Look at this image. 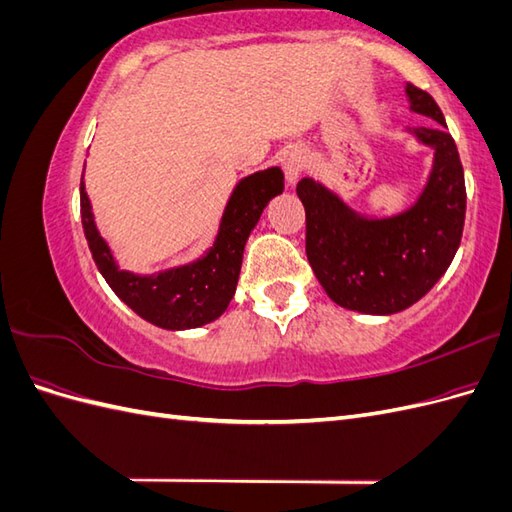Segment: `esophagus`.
Instances as JSON below:
<instances>
[{"mask_svg": "<svg viewBox=\"0 0 512 512\" xmlns=\"http://www.w3.org/2000/svg\"><path fill=\"white\" fill-rule=\"evenodd\" d=\"M303 168H305V156H303V151H301V149L288 151L286 158H284V175H286L288 185L297 183L299 175L303 173Z\"/></svg>", "mask_w": 512, "mask_h": 512, "instance_id": "obj_1", "label": "esophagus"}]
</instances>
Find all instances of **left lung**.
Instances as JSON below:
<instances>
[{"label": "left lung", "instance_id": "left-lung-1", "mask_svg": "<svg viewBox=\"0 0 512 512\" xmlns=\"http://www.w3.org/2000/svg\"><path fill=\"white\" fill-rule=\"evenodd\" d=\"M412 111L446 126L425 89L408 83ZM436 149L433 173L421 198L389 220H363L320 183L301 179L305 252L329 297L363 314H395L433 288L451 265L466 220V179L453 136L444 128H416Z\"/></svg>", "mask_w": 512, "mask_h": 512}]
</instances>
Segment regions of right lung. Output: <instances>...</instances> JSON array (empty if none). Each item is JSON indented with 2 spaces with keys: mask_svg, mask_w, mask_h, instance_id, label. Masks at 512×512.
<instances>
[{
  "mask_svg": "<svg viewBox=\"0 0 512 512\" xmlns=\"http://www.w3.org/2000/svg\"><path fill=\"white\" fill-rule=\"evenodd\" d=\"M284 192L282 168L260 170L245 177L232 192L224 211L218 239L211 252L194 265L141 277L119 271L111 250L91 213L89 196L81 179V220L100 273L117 297L151 324L170 331L194 329L220 318L237 290L245 241L250 237L262 209L269 200Z\"/></svg>",
  "mask_w": 512,
  "mask_h": 512,
  "instance_id": "1",
  "label": "right lung"
}]
</instances>
